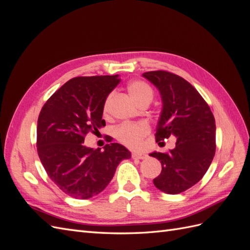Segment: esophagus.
<instances>
[{
  "label": "esophagus",
  "instance_id": "esophagus-1",
  "mask_svg": "<svg viewBox=\"0 0 250 250\" xmlns=\"http://www.w3.org/2000/svg\"><path fill=\"white\" fill-rule=\"evenodd\" d=\"M132 158H135V160H145V158H147V154L142 152H133Z\"/></svg>",
  "mask_w": 250,
  "mask_h": 250
}]
</instances>
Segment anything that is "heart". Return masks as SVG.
I'll return each mask as SVG.
<instances>
[{
    "mask_svg": "<svg viewBox=\"0 0 250 250\" xmlns=\"http://www.w3.org/2000/svg\"><path fill=\"white\" fill-rule=\"evenodd\" d=\"M127 90L131 99L138 105L145 101L151 102L153 98L152 88L146 82L141 80H134L130 82L127 86ZM109 99L110 96L104 103V112H106L108 109ZM148 132L149 128L146 124H122L116 128L113 134H115L116 139L124 144V145L135 148L140 146L142 140Z\"/></svg>",
    "mask_w": 250,
    "mask_h": 250,
    "instance_id": "heart-1",
    "label": "heart"
}]
</instances>
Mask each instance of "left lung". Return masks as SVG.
Here are the masks:
<instances>
[{
  "label": "left lung",
  "instance_id": "obj_1",
  "mask_svg": "<svg viewBox=\"0 0 250 250\" xmlns=\"http://www.w3.org/2000/svg\"><path fill=\"white\" fill-rule=\"evenodd\" d=\"M142 76L157 88L162 111L155 129L156 142L176 138L169 153L149 155L162 164L154 186L166 194H179L203 177L216 151L215 118L207 102L187 80L166 71L146 72Z\"/></svg>",
  "mask_w": 250,
  "mask_h": 250
}]
</instances>
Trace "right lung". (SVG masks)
Listing matches in <instances>:
<instances>
[{
    "mask_svg": "<svg viewBox=\"0 0 250 250\" xmlns=\"http://www.w3.org/2000/svg\"><path fill=\"white\" fill-rule=\"evenodd\" d=\"M120 82L113 76L76 77L67 81L43 105L37 120V152L54 184L76 199H88L108 186L130 151L118 143L86 147L84 135L105 126L106 98Z\"/></svg>",
    "mask_w": 250,
    "mask_h": 250,
    "instance_id": "1",
    "label": "right lung"
}]
</instances>
